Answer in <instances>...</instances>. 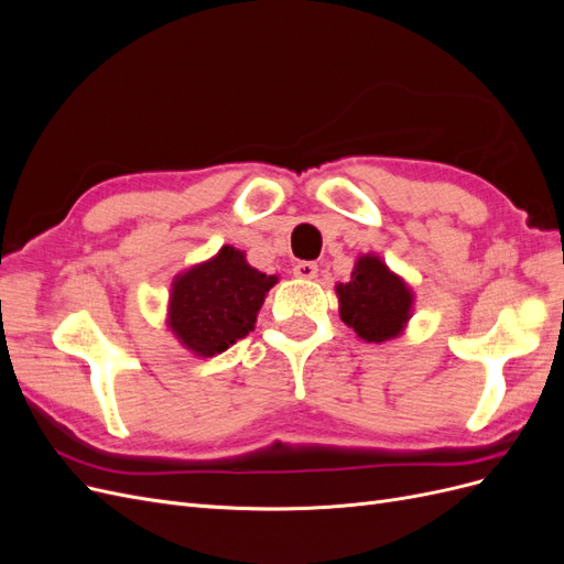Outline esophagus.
Masks as SVG:
<instances>
[{
  "mask_svg": "<svg viewBox=\"0 0 564 564\" xmlns=\"http://www.w3.org/2000/svg\"><path fill=\"white\" fill-rule=\"evenodd\" d=\"M294 275L301 280H315L317 278V263L313 261H299L294 265Z\"/></svg>",
  "mask_w": 564,
  "mask_h": 564,
  "instance_id": "1",
  "label": "esophagus"
}]
</instances>
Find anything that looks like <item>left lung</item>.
<instances>
[{
    "label": "left lung",
    "mask_w": 564,
    "mask_h": 564,
    "mask_svg": "<svg viewBox=\"0 0 564 564\" xmlns=\"http://www.w3.org/2000/svg\"><path fill=\"white\" fill-rule=\"evenodd\" d=\"M336 296L340 319L367 344L402 336L414 315L412 286L377 253L357 256L350 280L336 284Z\"/></svg>",
    "instance_id": "left-lung-1"
}]
</instances>
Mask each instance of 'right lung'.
Wrapping results in <instances>:
<instances>
[{
    "label": "right lung",
    "instance_id": "1",
    "mask_svg": "<svg viewBox=\"0 0 564 564\" xmlns=\"http://www.w3.org/2000/svg\"><path fill=\"white\" fill-rule=\"evenodd\" d=\"M278 275L247 263V253L224 245L212 259L174 278L166 305V327L197 357L228 350L253 332L265 294Z\"/></svg>",
    "mask_w": 564,
    "mask_h": 564
}]
</instances>
